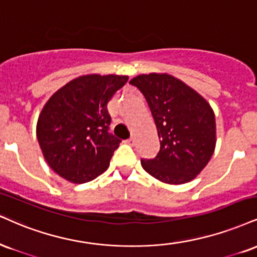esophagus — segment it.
I'll use <instances>...</instances> for the list:
<instances>
[{"label": "esophagus", "mask_w": 257, "mask_h": 257, "mask_svg": "<svg viewBox=\"0 0 257 257\" xmlns=\"http://www.w3.org/2000/svg\"><path fill=\"white\" fill-rule=\"evenodd\" d=\"M125 142L128 145H133L134 144V138H131V139H128V140H125Z\"/></svg>", "instance_id": "obj_1"}]
</instances>
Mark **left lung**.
Wrapping results in <instances>:
<instances>
[{"instance_id": "8db88e82", "label": "left lung", "mask_w": 257, "mask_h": 257, "mask_svg": "<svg viewBox=\"0 0 257 257\" xmlns=\"http://www.w3.org/2000/svg\"><path fill=\"white\" fill-rule=\"evenodd\" d=\"M131 83L146 98L160 139L159 153L154 159H141L142 168L169 184H183L195 178L215 148V117L211 105L168 74H142Z\"/></svg>"}]
</instances>
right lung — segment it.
<instances>
[{
    "label": "right lung",
    "instance_id": "add662e5",
    "mask_svg": "<svg viewBox=\"0 0 257 257\" xmlns=\"http://www.w3.org/2000/svg\"><path fill=\"white\" fill-rule=\"evenodd\" d=\"M126 81L124 75L80 76L43 107L37 139L45 160L61 177L81 184L107 169L120 142L109 132L107 103Z\"/></svg>",
    "mask_w": 257,
    "mask_h": 257
}]
</instances>
